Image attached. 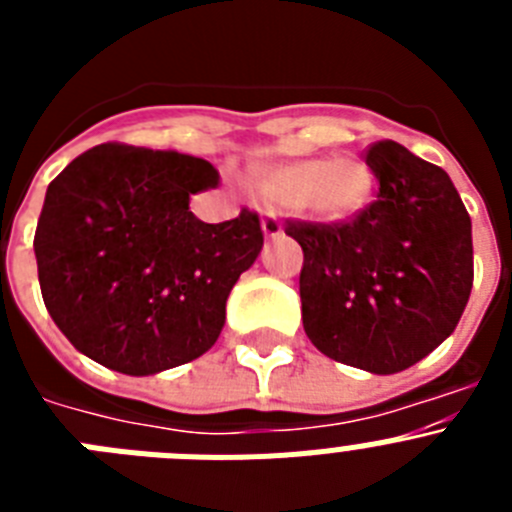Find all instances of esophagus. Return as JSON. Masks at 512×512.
<instances>
[{"instance_id":"esophagus-1","label":"esophagus","mask_w":512,"mask_h":512,"mask_svg":"<svg viewBox=\"0 0 512 512\" xmlns=\"http://www.w3.org/2000/svg\"><path fill=\"white\" fill-rule=\"evenodd\" d=\"M261 230H264L266 238H279L284 233L282 223H279L277 215H264L261 217Z\"/></svg>"}]
</instances>
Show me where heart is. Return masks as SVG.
I'll list each match as a JSON object with an SVG mask.
<instances>
[{
    "label": "heart",
    "instance_id": "heart-1",
    "mask_svg": "<svg viewBox=\"0 0 512 512\" xmlns=\"http://www.w3.org/2000/svg\"><path fill=\"white\" fill-rule=\"evenodd\" d=\"M271 202L320 223H343L372 197L374 176L359 158H302L266 169L259 179Z\"/></svg>",
    "mask_w": 512,
    "mask_h": 512
}]
</instances>
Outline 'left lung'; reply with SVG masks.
<instances>
[{
    "label": "left lung",
    "mask_w": 512,
    "mask_h": 512,
    "mask_svg": "<svg viewBox=\"0 0 512 512\" xmlns=\"http://www.w3.org/2000/svg\"><path fill=\"white\" fill-rule=\"evenodd\" d=\"M377 200L354 223H287L302 246V325L320 354L372 374L418 364L454 333L474 279L472 220L441 166L395 140L366 153Z\"/></svg>",
    "instance_id": "left-lung-1"
}]
</instances>
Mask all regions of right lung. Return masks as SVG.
Segmentation results:
<instances>
[{"label":"right lung","instance_id":"1","mask_svg":"<svg viewBox=\"0 0 512 512\" xmlns=\"http://www.w3.org/2000/svg\"><path fill=\"white\" fill-rule=\"evenodd\" d=\"M217 179L205 158L102 143L48 184L40 292L76 351L148 377L215 346L230 289L264 246L256 212L210 225L189 210Z\"/></svg>","mask_w":512,"mask_h":512}]
</instances>
